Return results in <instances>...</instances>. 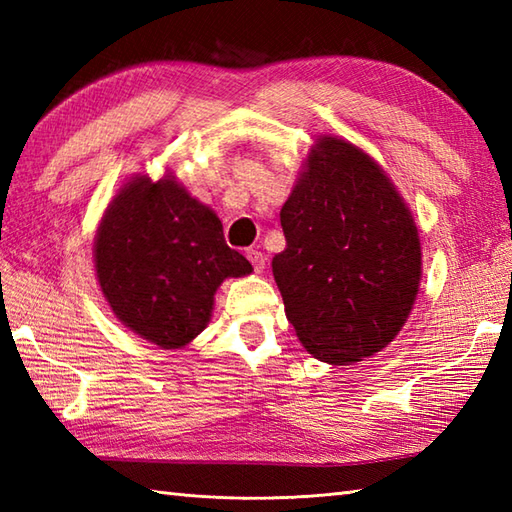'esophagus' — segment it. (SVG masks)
I'll return each instance as SVG.
<instances>
[{"label": "esophagus", "mask_w": 512, "mask_h": 512, "mask_svg": "<svg viewBox=\"0 0 512 512\" xmlns=\"http://www.w3.org/2000/svg\"><path fill=\"white\" fill-rule=\"evenodd\" d=\"M246 257H248V262L253 264L255 273H264V268H266V257H264V253H259V250H248Z\"/></svg>", "instance_id": "obj_1"}]
</instances>
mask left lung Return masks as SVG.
Wrapping results in <instances>:
<instances>
[{"label": "left lung", "mask_w": 512, "mask_h": 512, "mask_svg": "<svg viewBox=\"0 0 512 512\" xmlns=\"http://www.w3.org/2000/svg\"><path fill=\"white\" fill-rule=\"evenodd\" d=\"M286 248L273 275L303 347L350 365L402 330L422 275L416 222L363 149L321 136L281 206Z\"/></svg>", "instance_id": "obj_1"}]
</instances>
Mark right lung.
Instances as JSON below:
<instances>
[{
    "label": "right lung",
    "instance_id": "1",
    "mask_svg": "<svg viewBox=\"0 0 512 512\" xmlns=\"http://www.w3.org/2000/svg\"><path fill=\"white\" fill-rule=\"evenodd\" d=\"M94 268L116 319L162 350L206 328L224 279L253 273L220 217L173 176H136L116 193L96 228Z\"/></svg>",
    "mask_w": 512,
    "mask_h": 512
}]
</instances>
